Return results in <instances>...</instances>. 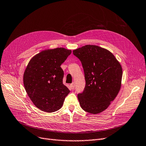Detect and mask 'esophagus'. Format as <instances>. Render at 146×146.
Masks as SVG:
<instances>
[{
    "instance_id": "34e87169",
    "label": "esophagus",
    "mask_w": 146,
    "mask_h": 146,
    "mask_svg": "<svg viewBox=\"0 0 146 146\" xmlns=\"http://www.w3.org/2000/svg\"><path fill=\"white\" fill-rule=\"evenodd\" d=\"M70 86H71V89H74L75 88V83H72V84H71V85H70Z\"/></svg>"
}]
</instances>
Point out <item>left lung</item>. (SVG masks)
Segmentation results:
<instances>
[{
	"label": "left lung",
	"mask_w": 146,
	"mask_h": 146,
	"mask_svg": "<svg viewBox=\"0 0 146 146\" xmlns=\"http://www.w3.org/2000/svg\"><path fill=\"white\" fill-rule=\"evenodd\" d=\"M80 60L84 72L86 86L78 95L81 107L96 114L106 110L120 91L122 68L108 50L94 45H86L73 50Z\"/></svg>",
	"instance_id": "left-lung-1"
}]
</instances>
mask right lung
<instances>
[{
  "mask_svg": "<svg viewBox=\"0 0 146 146\" xmlns=\"http://www.w3.org/2000/svg\"><path fill=\"white\" fill-rule=\"evenodd\" d=\"M71 52L62 47L45 50L28 63L23 74L25 88L33 104L42 111L59 110L70 92L63 84L64 72L60 66Z\"/></svg>",
  "mask_w": 146,
  "mask_h": 146,
  "instance_id": "add662e5",
  "label": "right lung"
}]
</instances>
